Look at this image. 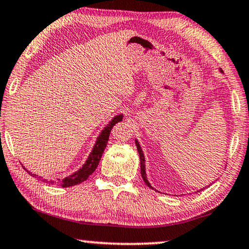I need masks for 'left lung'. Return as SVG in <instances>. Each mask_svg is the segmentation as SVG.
Returning <instances> with one entry per match:
<instances>
[{
	"label": "left lung",
	"mask_w": 249,
	"mask_h": 249,
	"mask_svg": "<svg viewBox=\"0 0 249 249\" xmlns=\"http://www.w3.org/2000/svg\"><path fill=\"white\" fill-rule=\"evenodd\" d=\"M220 72H222V70H220ZM135 144H136V147H137V152H139V154H140V160H141V174H142V178H143L144 182L146 183V185H147L148 188L154 189V188L152 187V185L150 184V182H148V180H147L146 172H145V158H144V153H143L142 148H141V145H140L139 141L135 140ZM200 190H202V189H200ZM200 190H199V191H200Z\"/></svg>",
	"instance_id": "8db88e82"
}]
</instances>
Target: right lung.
Returning <instances> with one entry per match:
<instances>
[{
	"label": "right lung",
	"mask_w": 249,
	"mask_h": 249,
	"mask_svg": "<svg viewBox=\"0 0 249 249\" xmlns=\"http://www.w3.org/2000/svg\"><path fill=\"white\" fill-rule=\"evenodd\" d=\"M123 120V114H120V115H116V116L113 117V120L109 122L108 124H107L106 127H104L103 131L101 132V134L97 137V140H96V143L94 147H92V150L90 152V154L88 155L86 162L84 163V165L81 166V168L78 170V171L73 172L72 174H70V176L66 177L65 179L60 180L59 179L57 182L55 181H49L50 184H58V185H61V187L67 188V187H72V185H76V184H79L81 182H84L85 180H87L89 176H91L94 171L97 168L99 161H101V158L104 153V150H105V147L107 145V142H108V139H109V134H110V131H112L113 126L118 123V122H121ZM24 170H27L24 168ZM27 172L29 174H31V176L35 177L36 174L31 173L30 171ZM42 181H46L47 180H42Z\"/></svg>",
	"instance_id": "1"
}]
</instances>
